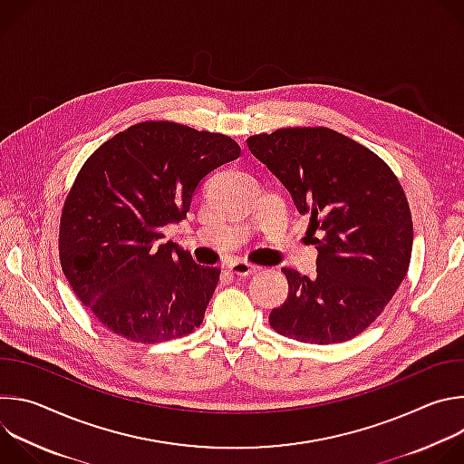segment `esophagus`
I'll use <instances>...</instances> for the list:
<instances>
[{
    "instance_id": "1",
    "label": "esophagus",
    "mask_w": 464,
    "mask_h": 464,
    "mask_svg": "<svg viewBox=\"0 0 464 464\" xmlns=\"http://www.w3.org/2000/svg\"><path fill=\"white\" fill-rule=\"evenodd\" d=\"M256 270H258V266H255V264H251L247 260H242V258H237V260H233L229 264V272L235 274V276H242V277L249 276V274H253Z\"/></svg>"
}]
</instances>
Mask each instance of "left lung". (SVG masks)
<instances>
[{
  "instance_id": "8db88e82",
  "label": "left lung",
  "mask_w": 464,
  "mask_h": 464,
  "mask_svg": "<svg viewBox=\"0 0 464 464\" xmlns=\"http://www.w3.org/2000/svg\"><path fill=\"white\" fill-rule=\"evenodd\" d=\"M255 158L290 190L317 249L315 277L283 268L288 297L270 314L277 334L343 343L383 312L408 274L413 220L391 167L324 126L279 128L247 138Z\"/></svg>"
}]
</instances>
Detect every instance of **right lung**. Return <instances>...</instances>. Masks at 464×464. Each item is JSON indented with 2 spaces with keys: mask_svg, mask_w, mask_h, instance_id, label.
<instances>
[{
  "mask_svg": "<svg viewBox=\"0 0 464 464\" xmlns=\"http://www.w3.org/2000/svg\"><path fill=\"white\" fill-rule=\"evenodd\" d=\"M238 156L229 136L143 121L86 160L62 208L58 255L77 297L111 333L160 343L202 324L220 268L163 244V227L183 220L200 181Z\"/></svg>",
  "mask_w": 464,
  "mask_h": 464,
  "instance_id": "obj_1",
  "label": "right lung"
}]
</instances>
